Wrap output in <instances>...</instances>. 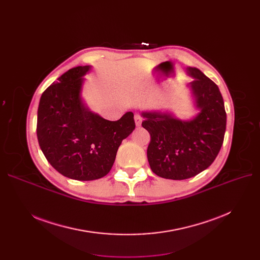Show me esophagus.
<instances>
[{
    "label": "esophagus",
    "instance_id": "obj_1",
    "mask_svg": "<svg viewBox=\"0 0 260 260\" xmlns=\"http://www.w3.org/2000/svg\"><path fill=\"white\" fill-rule=\"evenodd\" d=\"M135 123H136V126H141L142 118H141L139 115H136V116H135Z\"/></svg>",
    "mask_w": 260,
    "mask_h": 260
}]
</instances>
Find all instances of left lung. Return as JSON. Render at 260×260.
<instances>
[{"mask_svg":"<svg viewBox=\"0 0 260 260\" xmlns=\"http://www.w3.org/2000/svg\"><path fill=\"white\" fill-rule=\"evenodd\" d=\"M193 81L186 85L194 109L190 119H180L167 109L141 112L142 126L151 135L147 160L159 177L183 180L207 170L219 153L226 126L221 92L196 67H186Z\"/></svg>","mask_w":260,"mask_h":260,"instance_id":"8db88e82","label":"left lung"}]
</instances>
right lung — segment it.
I'll return each instance as SVG.
<instances>
[{"label": "right lung", "instance_id": "right-lung-1", "mask_svg": "<svg viewBox=\"0 0 260 260\" xmlns=\"http://www.w3.org/2000/svg\"><path fill=\"white\" fill-rule=\"evenodd\" d=\"M90 65L77 66L58 78L41 95L39 145L51 167L67 178L89 181L111 171L123 139L135 129L134 114L109 121L90 111L83 99Z\"/></svg>", "mask_w": 260, "mask_h": 260}]
</instances>
